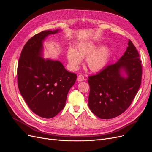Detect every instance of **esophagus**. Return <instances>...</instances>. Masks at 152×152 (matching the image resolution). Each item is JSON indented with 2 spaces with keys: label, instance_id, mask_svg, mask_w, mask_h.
<instances>
[{
  "label": "esophagus",
  "instance_id": "1",
  "mask_svg": "<svg viewBox=\"0 0 152 152\" xmlns=\"http://www.w3.org/2000/svg\"><path fill=\"white\" fill-rule=\"evenodd\" d=\"M84 79H85L84 77V75H79V76L77 77V80L79 82L83 81Z\"/></svg>",
  "mask_w": 152,
  "mask_h": 152
}]
</instances>
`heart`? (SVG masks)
Here are the masks:
<instances>
[{"label":"heart","instance_id":"1","mask_svg":"<svg viewBox=\"0 0 152 152\" xmlns=\"http://www.w3.org/2000/svg\"><path fill=\"white\" fill-rule=\"evenodd\" d=\"M101 43L96 41L82 42L77 45L75 50L70 48L67 51L69 65L75 70L86 58V66L91 72H98L107 66L108 63L111 49L108 45L101 46Z\"/></svg>","mask_w":152,"mask_h":152}]
</instances>
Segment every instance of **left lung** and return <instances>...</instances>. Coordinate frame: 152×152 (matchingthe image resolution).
I'll return each instance as SVG.
<instances>
[{
	"mask_svg": "<svg viewBox=\"0 0 152 152\" xmlns=\"http://www.w3.org/2000/svg\"><path fill=\"white\" fill-rule=\"evenodd\" d=\"M141 63L136 47L129 40L126 52L117 63L89 77L88 105L95 115L110 119L128 108L141 85Z\"/></svg>",
	"mask_w": 152,
	"mask_h": 152,
	"instance_id": "1",
	"label": "left lung"
}]
</instances>
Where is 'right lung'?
Here are the masks:
<instances>
[{
  "label": "right lung",
  "mask_w": 152,
  "mask_h": 152,
  "mask_svg": "<svg viewBox=\"0 0 152 152\" xmlns=\"http://www.w3.org/2000/svg\"><path fill=\"white\" fill-rule=\"evenodd\" d=\"M61 30H46L34 35L24 45L18 65V85L26 103L39 117H55L65 106L69 90L77 75L58 60L42 58L43 42Z\"/></svg>",
  "instance_id": "add662e5"
}]
</instances>
